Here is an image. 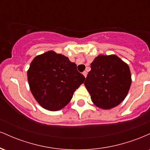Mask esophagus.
<instances>
[{
  "label": "esophagus",
  "instance_id": "obj_1",
  "mask_svg": "<svg viewBox=\"0 0 150 150\" xmlns=\"http://www.w3.org/2000/svg\"><path fill=\"white\" fill-rule=\"evenodd\" d=\"M82 74H83L84 76L86 77H87V71H84L83 73H82Z\"/></svg>",
  "mask_w": 150,
  "mask_h": 150
}]
</instances>
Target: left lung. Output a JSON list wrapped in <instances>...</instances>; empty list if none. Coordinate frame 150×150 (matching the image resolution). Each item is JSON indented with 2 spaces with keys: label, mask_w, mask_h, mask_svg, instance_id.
<instances>
[{
  "label": "left lung",
  "mask_w": 150,
  "mask_h": 150,
  "mask_svg": "<svg viewBox=\"0 0 150 150\" xmlns=\"http://www.w3.org/2000/svg\"><path fill=\"white\" fill-rule=\"evenodd\" d=\"M131 82L126 63L116 55H99L91 63L84 84L95 106L110 109L124 100Z\"/></svg>",
  "instance_id": "obj_1"
}]
</instances>
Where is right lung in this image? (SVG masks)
Instances as JSON below:
<instances>
[{
    "label": "right lung",
    "mask_w": 150,
    "mask_h": 150,
    "mask_svg": "<svg viewBox=\"0 0 150 150\" xmlns=\"http://www.w3.org/2000/svg\"><path fill=\"white\" fill-rule=\"evenodd\" d=\"M31 92L41 106L49 111L64 108L85 80L68 57L49 51L37 56L27 70Z\"/></svg>",
    "instance_id": "obj_1"
}]
</instances>
